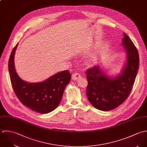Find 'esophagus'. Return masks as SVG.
<instances>
[{
	"label": "esophagus",
	"instance_id": "34e87169",
	"mask_svg": "<svg viewBox=\"0 0 147 147\" xmlns=\"http://www.w3.org/2000/svg\"><path fill=\"white\" fill-rule=\"evenodd\" d=\"M80 77H81V75L80 74H79L78 73H75L72 75V79L73 80H78Z\"/></svg>",
	"mask_w": 147,
	"mask_h": 147
}]
</instances>
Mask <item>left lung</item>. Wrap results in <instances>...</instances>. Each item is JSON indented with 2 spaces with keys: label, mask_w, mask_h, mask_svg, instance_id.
<instances>
[{
  "label": "left lung",
  "mask_w": 147,
  "mask_h": 147,
  "mask_svg": "<svg viewBox=\"0 0 147 147\" xmlns=\"http://www.w3.org/2000/svg\"><path fill=\"white\" fill-rule=\"evenodd\" d=\"M122 39L126 61L121 72L115 77L108 76L99 65L87 70L88 85L86 96L91 105L102 111H110L122 104L134 86L139 69L138 51L125 33Z\"/></svg>",
  "instance_id": "obj_1"
}]
</instances>
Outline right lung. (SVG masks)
<instances>
[{"label": "right lung", "instance_id": "obj_1", "mask_svg": "<svg viewBox=\"0 0 147 147\" xmlns=\"http://www.w3.org/2000/svg\"><path fill=\"white\" fill-rule=\"evenodd\" d=\"M18 44L13 49L8 61V70L13 90L23 105L40 114H47L57 107L63 91L71 80L69 70L59 72L47 80L36 83L26 82L18 76L14 56Z\"/></svg>", "mask_w": 147, "mask_h": 147}]
</instances>
